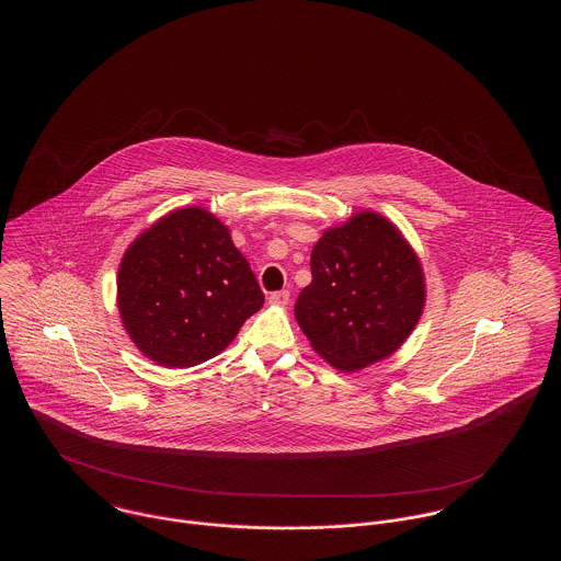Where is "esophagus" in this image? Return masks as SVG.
<instances>
[{
  "label": "esophagus",
  "mask_w": 561,
  "mask_h": 561,
  "mask_svg": "<svg viewBox=\"0 0 561 561\" xmlns=\"http://www.w3.org/2000/svg\"><path fill=\"white\" fill-rule=\"evenodd\" d=\"M288 300H290V293H288V290H279V293H273L268 296V302H271V305H277V307L288 305Z\"/></svg>",
  "instance_id": "34e87169"
}]
</instances>
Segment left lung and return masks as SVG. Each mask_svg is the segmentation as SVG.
Instances as JSON below:
<instances>
[{
	"instance_id": "8db88e82",
	"label": "left lung",
	"mask_w": 561,
	"mask_h": 561,
	"mask_svg": "<svg viewBox=\"0 0 561 561\" xmlns=\"http://www.w3.org/2000/svg\"><path fill=\"white\" fill-rule=\"evenodd\" d=\"M311 284L294 316L311 347L343 373L396 353L425 307V275L400 229L357 213L323 231L311 252Z\"/></svg>"
}]
</instances>
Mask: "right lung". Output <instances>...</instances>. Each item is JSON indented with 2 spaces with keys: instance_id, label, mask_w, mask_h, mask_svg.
<instances>
[{
  "instance_id": "right-lung-1",
  "label": "right lung",
  "mask_w": 561,
  "mask_h": 561,
  "mask_svg": "<svg viewBox=\"0 0 561 561\" xmlns=\"http://www.w3.org/2000/svg\"><path fill=\"white\" fill-rule=\"evenodd\" d=\"M263 302L229 229L195 206L161 216L130 243L117 271L124 328L165 368L213 359Z\"/></svg>"
}]
</instances>
